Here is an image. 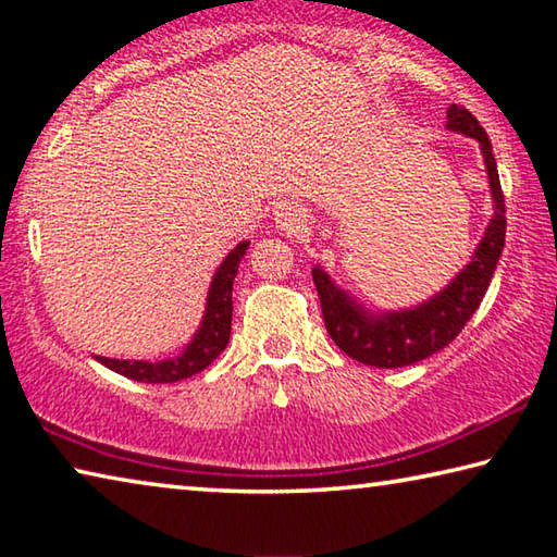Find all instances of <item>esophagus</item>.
<instances>
[{
  "instance_id": "1",
  "label": "esophagus",
  "mask_w": 557,
  "mask_h": 557,
  "mask_svg": "<svg viewBox=\"0 0 557 557\" xmlns=\"http://www.w3.org/2000/svg\"><path fill=\"white\" fill-rule=\"evenodd\" d=\"M305 213H301L299 206L295 203H282L275 209V225L277 231L287 233V235H295L301 228H305Z\"/></svg>"
}]
</instances>
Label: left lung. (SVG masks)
Listing matches in <instances>:
<instances>
[{"instance_id":"left-lung-1","label":"left lung","mask_w":557,"mask_h":557,"mask_svg":"<svg viewBox=\"0 0 557 557\" xmlns=\"http://www.w3.org/2000/svg\"><path fill=\"white\" fill-rule=\"evenodd\" d=\"M447 129L479 143L494 201V215L486 225L484 238L479 240L471 262L457 272L455 280L418 307L371 312L369 307L351 297V292L338 287L322 268H312L326 332L334 338V344L358 363L375 366V369H403V366L418 363L449 346L471 314L476 312V307L482 305L496 262L502 258L506 240V203L502 184H498L492 143L479 120L461 106H449Z\"/></svg>"}]
</instances>
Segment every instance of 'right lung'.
<instances>
[{"label": "right lung", "instance_id": "obj_1", "mask_svg": "<svg viewBox=\"0 0 557 557\" xmlns=\"http://www.w3.org/2000/svg\"><path fill=\"white\" fill-rule=\"evenodd\" d=\"M248 240L235 245V248L223 258L211 280L209 297H206V312L201 324L196 329L191 342L184 346V351L164 361H120V358L92 356L106 369L115 371L125 379L137 383H176L191 379L194 373L203 371L228 344L231 338V317H233V280L238 275V265L248 250Z\"/></svg>", "mask_w": 557, "mask_h": 557}]
</instances>
